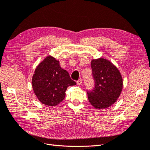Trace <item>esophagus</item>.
Wrapping results in <instances>:
<instances>
[{
    "mask_svg": "<svg viewBox=\"0 0 150 150\" xmlns=\"http://www.w3.org/2000/svg\"><path fill=\"white\" fill-rule=\"evenodd\" d=\"M82 79H79L78 81H77V84H78V86H80V85H81L82 84Z\"/></svg>",
    "mask_w": 150,
    "mask_h": 150,
    "instance_id": "obj_1",
    "label": "esophagus"
}]
</instances>
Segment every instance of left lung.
<instances>
[{
	"label": "left lung",
	"mask_w": 150,
	"mask_h": 150,
	"mask_svg": "<svg viewBox=\"0 0 150 150\" xmlns=\"http://www.w3.org/2000/svg\"><path fill=\"white\" fill-rule=\"evenodd\" d=\"M94 89L88 93L90 104L97 110L106 109L116 102L123 88L122 77L117 67L106 59H92Z\"/></svg>",
	"instance_id": "8db88e82"
}]
</instances>
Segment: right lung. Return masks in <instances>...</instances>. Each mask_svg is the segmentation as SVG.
Listing matches in <instances>:
<instances>
[{
    "instance_id": "add662e5",
    "label": "right lung",
    "mask_w": 150,
    "mask_h": 150,
    "mask_svg": "<svg viewBox=\"0 0 150 150\" xmlns=\"http://www.w3.org/2000/svg\"><path fill=\"white\" fill-rule=\"evenodd\" d=\"M68 72L63 69L58 60L47 56L36 67L32 86L39 101L49 106H56L64 99L68 86L76 85Z\"/></svg>"
}]
</instances>
